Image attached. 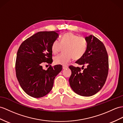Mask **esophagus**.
Masks as SVG:
<instances>
[{
	"label": "esophagus",
	"instance_id": "1",
	"mask_svg": "<svg viewBox=\"0 0 123 123\" xmlns=\"http://www.w3.org/2000/svg\"><path fill=\"white\" fill-rule=\"evenodd\" d=\"M67 68H68L67 66H66V65H63V66H62V69H66Z\"/></svg>",
	"mask_w": 123,
	"mask_h": 123
}]
</instances>
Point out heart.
Wrapping results in <instances>:
<instances>
[{
  "label": "heart",
  "instance_id": "b5f03b06",
  "mask_svg": "<svg viewBox=\"0 0 123 123\" xmlns=\"http://www.w3.org/2000/svg\"><path fill=\"white\" fill-rule=\"evenodd\" d=\"M87 46V42L84 37H78L72 32L66 33L61 37L60 41L55 40L52 43V51L55 54L64 47L65 53L55 56L54 62L57 65H65L73 58L79 59L85 54Z\"/></svg>",
  "mask_w": 123,
  "mask_h": 123
}]
</instances>
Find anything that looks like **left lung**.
Here are the masks:
<instances>
[{
    "label": "left lung",
    "mask_w": 123,
    "mask_h": 123,
    "mask_svg": "<svg viewBox=\"0 0 123 123\" xmlns=\"http://www.w3.org/2000/svg\"><path fill=\"white\" fill-rule=\"evenodd\" d=\"M88 46L86 52L76 63L79 67L69 66L71 74L69 79L71 89L77 94L90 97L96 94L103 87L109 71V57L104 44L93 35L85 38ZM86 65V68H83Z\"/></svg>",
    "instance_id": "left-lung-1"
}]
</instances>
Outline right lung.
I'll list each match as a JSON object with an SVG mask.
<instances>
[{"instance_id":"add662e5","label":"right lung","mask_w":123,"mask_h":123,"mask_svg":"<svg viewBox=\"0 0 123 123\" xmlns=\"http://www.w3.org/2000/svg\"><path fill=\"white\" fill-rule=\"evenodd\" d=\"M58 37L55 31L38 32L20 45L16 61V76L21 87L30 96L39 98L49 93L55 77L62 70L60 65H50L46 70L42 67L53 62L52 45Z\"/></svg>"}]
</instances>
